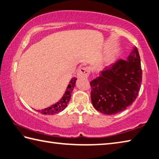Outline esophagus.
I'll return each mask as SVG.
<instances>
[{"label": "esophagus", "mask_w": 159, "mask_h": 159, "mask_svg": "<svg viewBox=\"0 0 159 159\" xmlns=\"http://www.w3.org/2000/svg\"><path fill=\"white\" fill-rule=\"evenodd\" d=\"M89 73H90V69L89 67H82L78 71L77 76L78 78H87Z\"/></svg>", "instance_id": "obj_1"}]
</instances>
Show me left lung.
I'll list each match as a JSON object with an SVG mask.
<instances>
[{
  "mask_svg": "<svg viewBox=\"0 0 159 159\" xmlns=\"http://www.w3.org/2000/svg\"><path fill=\"white\" fill-rule=\"evenodd\" d=\"M141 82L140 58L134 47L126 60H118L90 82L92 105L103 114L122 112L136 99Z\"/></svg>",
  "mask_w": 159,
  "mask_h": 159,
  "instance_id": "obj_1",
  "label": "left lung"
}]
</instances>
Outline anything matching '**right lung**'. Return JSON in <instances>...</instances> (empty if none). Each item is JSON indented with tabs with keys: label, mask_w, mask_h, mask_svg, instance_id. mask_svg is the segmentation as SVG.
Here are the masks:
<instances>
[{
	"label": "right lung",
	"mask_w": 159,
	"mask_h": 159,
	"mask_svg": "<svg viewBox=\"0 0 159 159\" xmlns=\"http://www.w3.org/2000/svg\"><path fill=\"white\" fill-rule=\"evenodd\" d=\"M76 80L77 79L75 77L72 78L70 80V81L67 85V88L66 89L65 92L58 102L51 106L50 107L42 110H37V111L43 115H53L62 111L63 110L67 107L68 103L70 102L71 97L72 91H73L75 84H76Z\"/></svg>",
	"instance_id": "1"
}]
</instances>
